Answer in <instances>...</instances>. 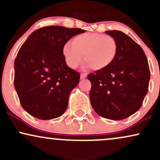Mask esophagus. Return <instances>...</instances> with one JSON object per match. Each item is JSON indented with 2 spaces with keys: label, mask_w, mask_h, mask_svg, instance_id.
Wrapping results in <instances>:
<instances>
[{
  "label": "esophagus",
  "mask_w": 160,
  "mask_h": 160,
  "mask_svg": "<svg viewBox=\"0 0 160 160\" xmlns=\"http://www.w3.org/2000/svg\"><path fill=\"white\" fill-rule=\"evenodd\" d=\"M86 77H87L86 74H80V79H81V80H83V79L86 78Z\"/></svg>",
  "instance_id": "1"
}]
</instances>
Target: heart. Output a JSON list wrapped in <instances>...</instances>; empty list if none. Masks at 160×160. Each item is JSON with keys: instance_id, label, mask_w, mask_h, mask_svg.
<instances>
[{"instance_id": "obj_1", "label": "heart", "mask_w": 160, "mask_h": 160, "mask_svg": "<svg viewBox=\"0 0 160 160\" xmlns=\"http://www.w3.org/2000/svg\"><path fill=\"white\" fill-rule=\"evenodd\" d=\"M118 44L111 36L98 32L79 34L73 38L72 45L67 43L62 50L65 63L75 69L84 62L94 71H103L112 64L118 55Z\"/></svg>"}]
</instances>
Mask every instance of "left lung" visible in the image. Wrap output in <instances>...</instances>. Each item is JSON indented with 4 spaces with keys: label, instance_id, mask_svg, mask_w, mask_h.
<instances>
[{
    "label": "left lung",
    "instance_id": "1",
    "mask_svg": "<svg viewBox=\"0 0 160 160\" xmlns=\"http://www.w3.org/2000/svg\"><path fill=\"white\" fill-rule=\"evenodd\" d=\"M118 44L115 61L103 71L89 74V98L97 114L111 120H122L142 107L149 85V65L145 52L130 36L119 30L105 32Z\"/></svg>",
    "mask_w": 160,
    "mask_h": 160
}]
</instances>
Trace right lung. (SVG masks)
Returning <instances> with one entry per match:
<instances>
[{
	"label": "right lung",
	"instance_id": "right-lung-1",
	"mask_svg": "<svg viewBox=\"0 0 160 160\" xmlns=\"http://www.w3.org/2000/svg\"><path fill=\"white\" fill-rule=\"evenodd\" d=\"M80 28L48 26L32 32L15 59L14 86L23 109L32 116L50 120L66 110L80 74L65 63L62 50Z\"/></svg>",
	"mask_w": 160,
	"mask_h": 160
}]
</instances>
